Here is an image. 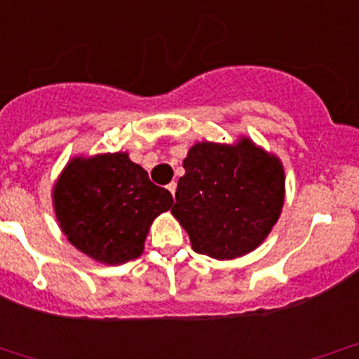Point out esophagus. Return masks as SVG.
<instances>
[{"mask_svg":"<svg viewBox=\"0 0 359 359\" xmlns=\"http://www.w3.org/2000/svg\"><path fill=\"white\" fill-rule=\"evenodd\" d=\"M166 187H168V191H170V193H172V196H175V191H177V182H175V180H172V182H170Z\"/></svg>","mask_w":359,"mask_h":359,"instance_id":"obj_1","label":"esophagus"}]
</instances>
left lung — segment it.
Segmentation results:
<instances>
[{
	"label": "left lung",
	"mask_w": 359,
	"mask_h": 359,
	"mask_svg": "<svg viewBox=\"0 0 359 359\" xmlns=\"http://www.w3.org/2000/svg\"><path fill=\"white\" fill-rule=\"evenodd\" d=\"M182 165L172 213L194 252L236 259L259 247L283 206L281 163L245 139L238 146L196 144Z\"/></svg>",
	"instance_id": "8db88e82"
}]
</instances>
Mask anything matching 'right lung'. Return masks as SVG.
<instances>
[{
  "mask_svg": "<svg viewBox=\"0 0 359 359\" xmlns=\"http://www.w3.org/2000/svg\"><path fill=\"white\" fill-rule=\"evenodd\" d=\"M53 203L76 248L99 262L123 264L142 253L151 222L173 198L128 154L114 153L72 159L57 182Z\"/></svg>",
  "mask_w": 359,
  "mask_h": 359,
  "instance_id": "add662e5",
  "label": "right lung"
}]
</instances>
